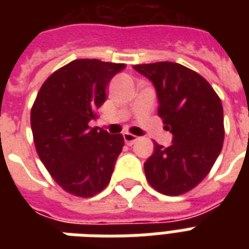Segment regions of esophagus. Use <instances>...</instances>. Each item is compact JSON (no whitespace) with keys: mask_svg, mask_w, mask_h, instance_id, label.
I'll use <instances>...</instances> for the list:
<instances>
[{"mask_svg":"<svg viewBox=\"0 0 249 249\" xmlns=\"http://www.w3.org/2000/svg\"><path fill=\"white\" fill-rule=\"evenodd\" d=\"M123 136H124L125 144H128V145H132V144H135L136 141L139 140V137H137V136L132 135V133H128V132H125Z\"/></svg>","mask_w":249,"mask_h":249,"instance_id":"esophagus-1","label":"esophagus"}]
</instances>
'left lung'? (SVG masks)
<instances>
[{"instance_id":"8db88e82","label":"left lung","mask_w":249,"mask_h":249,"mask_svg":"<svg viewBox=\"0 0 249 249\" xmlns=\"http://www.w3.org/2000/svg\"><path fill=\"white\" fill-rule=\"evenodd\" d=\"M133 68L156 88L157 112L165 129L173 135L168 148L153 142V155L144 162L146 180L162 195H183L201 183L221 152V101L204 77L178 62Z\"/></svg>"}]
</instances>
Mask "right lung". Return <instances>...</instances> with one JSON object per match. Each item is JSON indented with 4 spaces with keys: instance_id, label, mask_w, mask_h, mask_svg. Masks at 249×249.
Listing matches in <instances>:
<instances>
[{
    "instance_id": "1",
    "label": "right lung",
    "mask_w": 249,
    "mask_h": 249,
    "mask_svg": "<svg viewBox=\"0 0 249 249\" xmlns=\"http://www.w3.org/2000/svg\"><path fill=\"white\" fill-rule=\"evenodd\" d=\"M125 64L81 58L52 73L30 112L36 149L60 187L78 197H92L107 187L124 137L90 128L105 103L109 81Z\"/></svg>"
}]
</instances>
